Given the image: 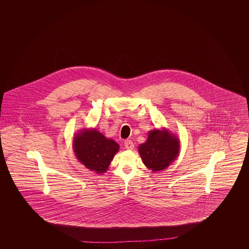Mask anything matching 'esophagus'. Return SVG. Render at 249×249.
<instances>
[{
  "instance_id": "obj_1",
  "label": "esophagus",
  "mask_w": 249,
  "mask_h": 249,
  "mask_svg": "<svg viewBox=\"0 0 249 249\" xmlns=\"http://www.w3.org/2000/svg\"><path fill=\"white\" fill-rule=\"evenodd\" d=\"M124 145H125V147H126L127 149H129V150L133 149V147H134V144H133V142H132L131 140H125Z\"/></svg>"
}]
</instances>
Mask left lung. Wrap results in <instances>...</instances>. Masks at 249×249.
I'll return each mask as SVG.
<instances>
[{
	"label": "left lung",
	"mask_w": 249,
	"mask_h": 249,
	"mask_svg": "<svg viewBox=\"0 0 249 249\" xmlns=\"http://www.w3.org/2000/svg\"><path fill=\"white\" fill-rule=\"evenodd\" d=\"M180 141L171 130L161 128L149 130L147 140L141 143L138 152L143 164L152 172L162 171L174 162L179 154Z\"/></svg>",
	"instance_id": "obj_1"
}]
</instances>
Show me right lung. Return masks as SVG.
<instances>
[{
	"label": "right lung",
	"instance_id": "add662e5",
	"mask_svg": "<svg viewBox=\"0 0 249 249\" xmlns=\"http://www.w3.org/2000/svg\"><path fill=\"white\" fill-rule=\"evenodd\" d=\"M72 148L79 162L101 175L107 172L119 145L96 129H82L73 136Z\"/></svg>",
	"mask_w": 249,
	"mask_h": 249
}]
</instances>
